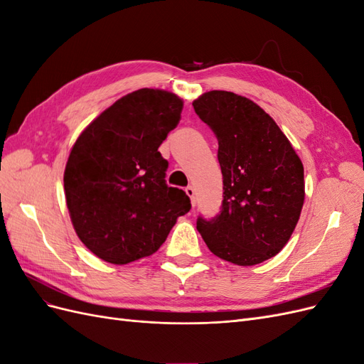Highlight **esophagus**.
<instances>
[{"label":"esophagus","mask_w":364,"mask_h":364,"mask_svg":"<svg viewBox=\"0 0 364 364\" xmlns=\"http://www.w3.org/2000/svg\"><path fill=\"white\" fill-rule=\"evenodd\" d=\"M186 194H188V197L191 199V203H193V206H196V190H194V186L193 185H188L186 186Z\"/></svg>","instance_id":"obj_1"}]
</instances>
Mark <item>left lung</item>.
I'll return each instance as SVG.
<instances>
[{
	"label": "left lung",
	"instance_id": "1",
	"mask_svg": "<svg viewBox=\"0 0 364 364\" xmlns=\"http://www.w3.org/2000/svg\"><path fill=\"white\" fill-rule=\"evenodd\" d=\"M194 111L218 141L223 202L197 218L206 246L237 266H255L287 245L305 199L304 165L274 119L246 97L209 91Z\"/></svg>",
	"mask_w": 364,
	"mask_h": 364
}]
</instances>
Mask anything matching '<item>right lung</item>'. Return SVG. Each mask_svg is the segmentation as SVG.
Returning <instances> with one entry per match:
<instances>
[{
    "instance_id": "obj_1",
    "label": "right lung",
    "mask_w": 364,
    "mask_h": 364,
    "mask_svg": "<svg viewBox=\"0 0 364 364\" xmlns=\"http://www.w3.org/2000/svg\"><path fill=\"white\" fill-rule=\"evenodd\" d=\"M182 107L178 95L142 87L107 107L73 146L67 206L77 237L103 261L150 257L191 209L185 191L165 182L168 162L158 151Z\"/></svg>"
}]
</instances>
